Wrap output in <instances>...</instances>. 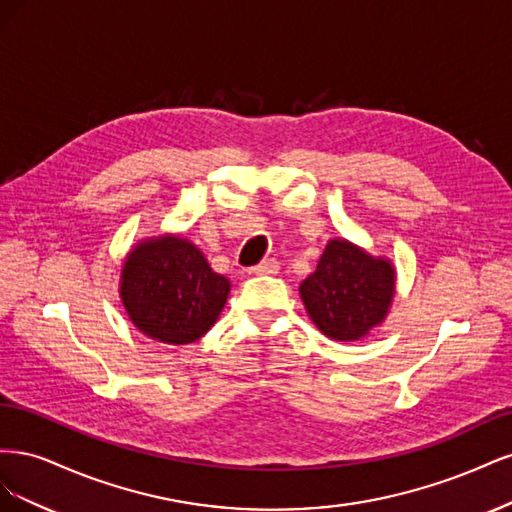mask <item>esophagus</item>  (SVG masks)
<instances>
[{
	"mask_svg": "<svg viewBox=\"0 0 512 512\" xmlns=\"http://www.w3.org/2000/svg\"><path fill=\"white\" fill-rule=\"evenodd\" d=\"M277 271H280V262H277L275 258L262 260L260 265H256V267L250 269L252 275H273V273H277Z\"/></svg>",
	"mask_w": 512,
	"mask_h": 512,
	"instance_id": "1",
	"label": "esophagus"
}]
</instances>
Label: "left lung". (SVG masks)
Instances as JSON below:
<instances>
[{"mask_svg": "<svg viewBox=\"0 0 512 512\" xmlns=\"http://www.w3.org/2000/svg\"><path fill=\"white\" fill-rule=\"evenodd\" d=\"M316 327L337 342L365 337L389 314L395 297V269L346 239H331L318 267L299 286Z\"/></svg>", "mask_w": 512, "mask_h": 512, "instance_id": "1", "label": "left lung"}]
</instances>
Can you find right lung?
<instances>
[{
    "label": "right lung",
    "mask_w": 512,
    "mask_h": 512,
    "mask_svg": "<svg viewBox=\"0 0 512 512\" xmlns=\"http://www.w3.org/2000/svg\"><path fill=\"white\" fill-rule=\"evenodd\" d=\"M230 282L203 252L175 235L134 245L121 269L119 294L134 327L162 344L183 346L218 320Z\"/></svg>",
    "instance_id": "obj_1"
}]
</instances>
